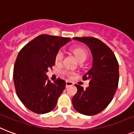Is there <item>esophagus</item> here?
Here are the masks:
<instances>
[{
  "label": "esophagus",
  "mask_w": 134,
  "mask_h": 134,
  "mask_svg": "<svg viewBox=\"0 0 134 134\" xmlns=\"http://www.w3.org/2000/svg\"><path fill=\"white\" fill-rule=\"evenodd\" d=\"M73 85H74V84L72 83V82H70V81H66V87H70V86H72Z\"/></svg>",
  "instance_id": "obj_1"
}]
</instances>
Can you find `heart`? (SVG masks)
Segmentation results:
<instances>
[{"label": "heart", "mask_w": 134, "mask_h": 134, "mask_svg": "<svg viewBox=\"0 0 134 134\" xmlns=\"http://www.w3.org/2000/svg\"><path fill=\"white\" fill-rule=\"evenodd\" d=\"M72 52L75 56V57L77 58V59L80 62H84L87 58V52L83 47H75L72 49ZM63 58H64V54L62 52V51H58L55 56V62L57 63L61 62L63 60ZM64 74L67 75L68 76H70L72 75V72L65 71Z\"/></svg>", "instance_id": "heart-1"}]
</instances>
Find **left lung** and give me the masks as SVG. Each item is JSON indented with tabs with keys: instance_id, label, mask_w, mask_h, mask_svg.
Here are the masks:
<instances>
[{
	"instance_id": "8db88e82",
	"label": "left lung",
	"mask_w": 134,
	"mask_h": 134,
	"mask_svg": "<svg viewBox=\"0 0 134 134\" xmlns=\"http://www.w3.org/2000/svg\"><path fill=\"white\" fill-rule=\"evenodd\" d=\"M87 45L93 62L90 70L84 75L90 86L86 90L75 85L77 92L72 99V105L80 113L94 115L99 113L111 102L118 86L119 65L113 51L96 38H73Z\"/></svg>"
}]
</instances>
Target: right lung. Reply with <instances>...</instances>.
I'll list each match as a JSON object with an SVG mask.
<instances>
[{
    "instance_id": "1",
    "label": "right lung",
    "mask_w": 134,
    "mask_h": 134,
    "mask_svg": "<svg viewBox=\"0 0 134 134\" xmlns=\"http://www.w3.org/2000/svg\"><path fill=\"white\" fill-rule=\"evenodd\" d=\"M70 38L42 34L26 44L19 52L13 80L17 96L28 109L44 114L55 108L66 87V82L48 80L46 72L55 65V56Z\"/></svg>"
}]
</instances>
